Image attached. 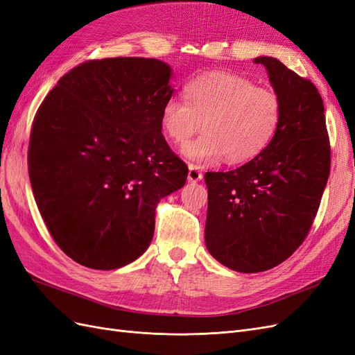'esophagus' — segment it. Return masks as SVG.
<instances>
[{
  "instance_id": "34e87169",
  "label": "esophagus",
  "mask_w": 355,
  "mask_h": 355,
  "mask_svg": "<svg viewBox=\"0 0 355 355\" xmlns=\"http://www.w3.org/2000/svg\"><path fill=\"white\" fill-rule=\"evenodd\" d=\"M202 179V171L194 166V164H189V170H188V180L192 182V184H196V182Z\"/></svg>"
}]
</instances>
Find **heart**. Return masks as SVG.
Listing matches in <instances>:
<instances>
[{
  "label": "heart",
  "mask_w": 355,
  "mask_h": 355,
  "mask_svg": "<svg viewBox=\"0 0 355 355\" xmlns=\"http://www.w3.org/2000/svg\"><path fill=\"white\" fill-rule=\"evenodd\" d=\"M185 98H170L161 110V128L171 142L185 144L202 124L204 132L185 146V155L202 163L223 155L245 163L271 144L282 123V99L274 90L231 72H207L188 81Z\"/></svg>",
  "instance_id": "b5f03b06"
}]
</instances>
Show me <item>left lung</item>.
Listing matches in <instances>:
<instances>
[{"label": "left lung", "instance_id": "left-lung-1", "mask_svg": "<svg viewBox=\"0 0 355 355\" xmlns=\"http://www.w3.org/2000/svg\"><path fill=\"white\" fill-rule=\"evenodd\" d=\"M280 96V127L263 151L230 171H207L206 245L239 272L271 270L313 227L330 173L323 99L314 83L274 58H257Z\"/></svg>", "mask_w": 355, "mask_h": 355}]
</instances>
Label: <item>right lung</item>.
Wrapping results in <instances>:
<instances>
[{
  "label": "right lung",
  "instance_id": "obj_1",
  "mask_svg": "<svg viewBox=\"0 0 355 355\" xmlns=\"http://www.w3.org/2000/svg\"><path fill=\"white\" fill-rule=\"evenodd\" d=\"M170 68L146 58L87 60L41 102L28 171L51 239L72 261L115 270L153 240L157 202L188 166L161 133Z\"/></svg>",
  "mask_w": 355,
  "mask_h": 355
}]
</instances>
